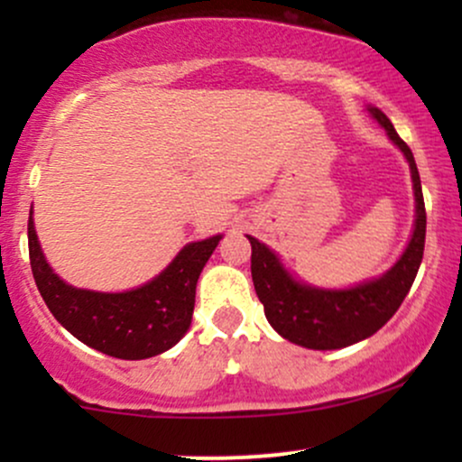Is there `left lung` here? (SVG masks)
<instances>
[{
    "label": "left lung",
    "mask_w": 462,
    "mask_h": 462,
    "mask_svg": "<svg viewBox=\"0 0 462 462\" xmlns=\"http://www.w3.org/2000/svg\"><path fill=\"white\" fill-rule=\"evenodd\" d=\"M367 113L386 130V136L404 153L411 167L415 193V224L402 256L378 278L349 286V289H321L293 278L278 254L258 238L252 243V280L264 317L286 341L309 349H341L365 341L395 315L411 291L426 245V206L421 180L411 147L400 139L393 124L383 110L367 106Z\"/></svg>",
    "instance_id": "left-lung-1"
}]
</instances>
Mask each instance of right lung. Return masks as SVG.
Returning a JSON list of instances; mask_svg holds the SVG:
<instances>
[{
	"label": "right lung",
	"mask_w": 462,
	"mask_h": 462,
	"mask_svg": "<svg viewBox=\"0 0 462 462\" xmlns=\"http://www.w3.org/2000/svg\"><path fill=\"white\" fill-rule=\"evenodd\" d=\"M224 235L184 245L150 282L121 293L78 289L47 263L34 219L28 221V247L34 282L47 309L84 346L124 360H143L171 349L193 319L195 286Z\"/></svg>",
	"instance_id": "1"
}]
</instances>
